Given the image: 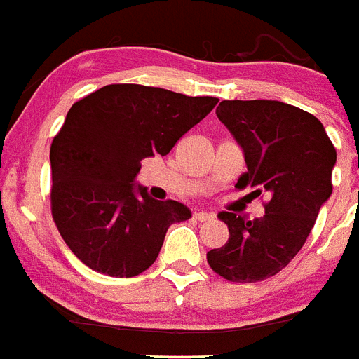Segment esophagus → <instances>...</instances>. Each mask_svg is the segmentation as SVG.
<instances>
[{"mask_svg": "<svg viewBox=\"0 0 359 359\" xmlns=\"http://www.w3.org/2000/svg\"><path fill=\"white\" fill-rule=\"evenodd\" d=\"M194 219L196 221H210V219H214V214H210V212H196Z\"/></svg>", "mask_w": 359, "mask_h": 359, "instance_id": "obj_1", "label": "esophagus"}]
</instances>
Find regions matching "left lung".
<instances>
[{"mask_svg": "<svg viewBox=\"0 0 359 359\" xmlns=\"http://www.w3.org/2000/svg\"><path fill=\"white\" fill-rule=\"evenodd\" d=\"M215 115L243 147L246 172L236 189L269 196L261 219L221 212L230 239L207 261L230 282H259L286 268L332 192L336 149L322 122L278 100H223Z\"/></svg>", "mask_w": 359, "mask_h": 359, "instance_id": "left-lung-1", "label": "left lung"}]
</instances>
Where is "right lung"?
Wrapping results in <instances>:
<instances>
[{
    "mask_svg": "<svg viewBox=\"0 0 359 359\" xmlns=\"http://www.w3.org/2000/svg\"><path fill=\"white\" fill-rule=\"evenodd\" d=\"M215 97H187L140 84H109L81 98L50 147L52 215L77 259L109 277L152 266L170 224L190 217L136 185L144 158L167 156L214 109Z\"/></svg>",
    "mask_w": 359,
    "mask_h": 359,
    "instance_id": "right-lung-1",
    "label": "right lung"
}]
</instances>
